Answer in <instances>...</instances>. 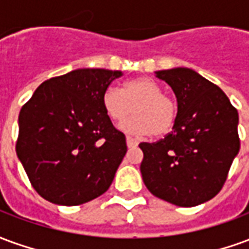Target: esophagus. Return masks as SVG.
I'll list each match as a JSON object with an SVG mask.
<instances>
[{"mask_svg":"<svg viewBox=\"0 0 249 249\" xmlns=\"http://www.w3.org/2000/svg\"><path fill=\"white\" fill-rule=\"evenodd\" d=\"M137 144H139V142H137L135 139H132V137H126V145H128V148H133V146H136Z\"/></svg>","mask_w":249,"mask_h":249,"instance_id":"esophagus-1","label":"esophagus"}]
</instances>
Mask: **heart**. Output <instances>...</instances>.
Masks as SVG:
<instances>
[{
    "instance_id": "heart-1",
    "label": "heart",
    "mask_w": 249,
    "mask_h": 249,
    "mask_svg": "<svg viewBox=\"0 0 249 249\" xmlns=\"http://www.w3.org/2000/svg\"><path fill=\"white\" fill-rule=\"evenodd\" d=\"M103 107L109 119L116 123L125 120L132 112V119L121 124V129L135 136L169 133L178 121V103L165 93L155 80L140 77L126 81L120 90L108 88L103 94Z\"/></svg>"
}]
</instances>
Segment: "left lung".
<instances>
[{
  "instance_id": "8db88e82",
  "label": "left lung",
  "mask_w": 249,
  "mask_h": 249,
  "mask_svg": "<svg viewBox=\"0 0 249 249\" xmlns=\"http://www.w3.org/2000/svg\"><path fill=\"white\" fill-rule=\"evenodd\" d=\"M178 98V121L156 142H141L145 187L178 207H195L224 185L240 149L239 114L217 85L189 68L156 71Z\"/></svg>"
}]
</instances>
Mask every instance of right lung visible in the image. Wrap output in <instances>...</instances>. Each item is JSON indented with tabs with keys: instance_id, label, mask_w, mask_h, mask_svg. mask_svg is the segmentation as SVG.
Instances as JSON below:
<instances>
[{
	"instance_id": "obj_1",
	"label": "right lung",
	"mask_w": 249,
	"mask_h": 249,
	"mask_svg": "<svg viewBox=\"0 0 249 249\" xmlns=\"http://www.w3.org/2000/svg\"><path fill=\"white\" fill-rule=\"evenodd\" d=\"M123 71L76 69L41 84L21 108L16 152L41 197L80 205L101 196L126 153L103 94Z\"/></svg>"
}]
</instances>
